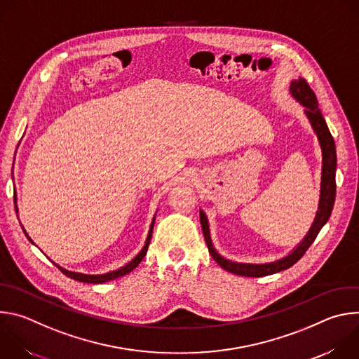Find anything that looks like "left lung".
Listing matches in <instances>:
<instances>
[{"label": "left lung", "mask_w": 359, "mask_h": 359, "mask_svg": "<svg viewBox=\"0 0 359 359\" xmlns=\"http://www.w3.org/2000/svg\"><path fill=\"white\" fill-rule=\"evenodd\" d=\"M290 95L298 102L299 105L305 108L304 115L309 119L314 133L317 135L321 153H323V169H321V189H320V201H318V210L316 215V219L306 231L304 238L281 259H277L274 262L269 263H238L229 260L216 250L212 234H210V224L209 219L201 209H200V224L204 234V240H206L209 252L212 257L216 260V263L224 269L229 273H233L236 276H244V277H264L271 276L276 273H280L283 270L290 269L294 266L304 252L309 250V247L314 243L316 237L318 236L320 230L325 226L328 222L334 201H335V170H337V151H335V142L334 137L330 133V129L327 126V122L318 108V102L316 97V93L306 83L304 78H298L291 81L290 83Z\"/></svg>", "instance_id": "1"}]
</instances>
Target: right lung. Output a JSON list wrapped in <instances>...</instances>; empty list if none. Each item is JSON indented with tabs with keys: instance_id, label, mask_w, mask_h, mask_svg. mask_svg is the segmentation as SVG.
<instances>
[{
	"instance_id": "obj_1",
	"label": "right lung",
	"mask_w": 359,
	"mask_h": 359,
	"mask_svg": "<svg viewBox=\"0 0 359 359\" xmlns=\"http://www.w3.org/2000/svg\"><path fill=\"white\" fill-rule=\"evenodd\" d=\"M14 203H15V212L18 213L17 193H14ZM155 219H156V213H155V216H153V219H151V223H150V227H149V231H147V237H146V241H144L142 250L135 255V257H133L129 263H126L125 266H122V267L118 269V270H112V271H108V273H104V274H85V273H78V271L67 270V269H64V267H61V266H58V264H55V263H54V264H55L65 276H68L69 278H74V280L81 281V283H88V284H100V283H107V281H111V280L123 277V276L129 274L132 270H135V269L139 266V263L143 260L144 255H146L147 248H149V243H150V238H151V233H153V226H155ZM22 230H24L25 236L28 237V240H29L32 244H35V243L31 240V237L28 236V233L25 231L24 227H22Z\"/></svg>"
}]
</instances>
